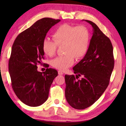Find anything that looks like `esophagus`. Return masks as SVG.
<instances>
[{"label": "esophagus", "mask_w": 126, "mask_h": 126, "mask_svg": "<svg viewBox=\"0 0 126 126\" xmlns=\"http://www.w3.org/2000/svg\"><path fill=\"white\" fill-rule=\"evenodd\" d=\"M58 74H59V75H63V72L62 71H61V70H59V71H58Z\"/></svg>", "instance_id": "1"}]
</instances>
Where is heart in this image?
I'll use <instances>...</instances> for the list:
<instances>
[{
    "instance_id": "heart-1",
    "label": "heart",
    "mask_w": 126,
    "mask_h": 126,
    "mask_svg": "<svg viewBox=\"0 0 126 126\" xmlns=\"http://www.w3.org/2000/svg\"><path fill=\"white\" fill-rule=\"evenodd\" d=\"M52 37L54 42L48 39L43 40L42 50L45 55L52 57L55 55L57 46L63 45L65 55L58 56L51 61L53 67L60 70H65L73 65L75 57L77 59L83 57L89 47V32L83 25H62L55 31Z\"/></svg>"
}]
</instances>
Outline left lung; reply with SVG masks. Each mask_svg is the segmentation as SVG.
<instances>
[{"mask_svg": "<svg viewBox=\"0 0 126 126\" xmlns=\"http://www.w3.org/2000/svg\"><path fill=\"white\" fill-rule=\"evenodd\" d=\"M93 34L84 58L74 66V74L65 75L66 101L75 109H84L101 97L109 83L114 66L113 48L110 39L92 21ZM82 79L79 80V77Z\"/></svg>", "mask_w": 126, "mask_h": 126, "instance_id": "obj_1", "label": "left lung"}]
</instances>
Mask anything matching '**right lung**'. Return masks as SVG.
Returning <instances> with one entry per match:
<instances>
[{
    "label": "right lung",
    "mask_w": 126,
    "mask_h": 126,
    "mask_svg": "<svg viewBox=\"0 0 126 126\" xmlns=\"http://www.w3.org/2000/svg\"><path fill=\"white\" fill-rule=\"evenodd\" d=\"M60 21L50 18L37 20L18 34L13 44L9 61L12 87L18 98L29 106H41L47 100L51 85L58 75L52 68L38 71L37 65L44 59L42 43L47 33Z\"/></svg>",
    "instance_id": "obj_1"
}]
</instances>
